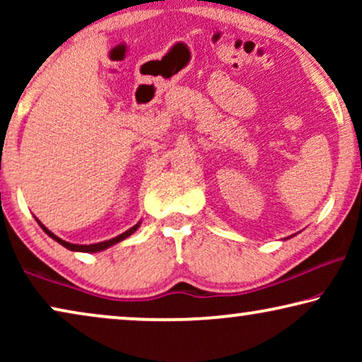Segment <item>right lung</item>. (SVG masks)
<instances>
[{"label":"right lung","instance_id":"right-lung-1","mask_svg":"<svg viewBox=\"0 0 362 362\" xmlns=\"http://www.w3.org/2000/svg\"><path fill=\"white\" fill-rule=\"evenodd\" d=\"M36 221H37V219H36ZM37 224L42 227V230H44V232H46V234H47L49 237H52V239H54V240H56V242H59V244H61V245H64V247H66V249H69V250H74V252H90V254H92V252H100V250H103V249H108V247H110V245H115V244H117V242H122L123 239H127V237H128V235H132V234H133V232H135V230L138 229V227H140V224H141V222H138V224H136V226H133V227H132V229H128V230H125V232H123V234H120V235L113 237V239H110V240H105V242H98V244H90V245H78V244H71V242H66V240L59 239V237H57V235H54V234H52V232H51V230H49L46 226H42V224H41V222H39V221H37Z\"/></svg>","mask_w":362,"mask_h":362}]
</instances>
